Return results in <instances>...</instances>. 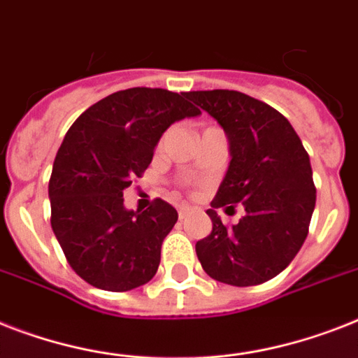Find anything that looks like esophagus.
Masks as SVG:
<instances>
[{
    "instance_id": "34e87169",
    "label": "esophagus",
    "mask_w": 358,
    "mask_h": 358,
    "mask_svg": "<svg viewBox=\"0 0 358 358\" xmlns=\"http://www.w3.org/2000/svg\"><path fill=\"white\" fill-rule=\"evenodd\" d=\"M189 211H191V208H189V206H180V208H178V217H180V219H185V217H187V215H189Z\"/></svg>"
}]
</instances>
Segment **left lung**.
<instances>
[{
  "mask_svg": "<svg viewBox=\"0 0 358 358\" xmlns=\"http://www.w3.org/2000/svg\"><path fill=\"white\" fill-rule=\"evenodd\" d=\"M185 97L215 117L229 139V159L206 213L213 222L196 243L206 274L220 283L252 287L283 272L300 252L316 202L309 154L285 115L235 90L189 92ZM241 201L245 217L226 227L217 207Z\"/></svg>",
  "mask_w": 358,
  "mask_h": 358,
  "instance_id": "1",
  "label": "left lung"
}]
</instances>
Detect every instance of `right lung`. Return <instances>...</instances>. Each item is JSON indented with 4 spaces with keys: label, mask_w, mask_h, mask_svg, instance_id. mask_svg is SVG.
Segmentation results:
<instances>
[{
    "label": "right lung",
    "mask_w": 358,
    "mask_h": 358,
    "mask_svg": "<svg viewBox=\"0 0 358 358\" xmlns=\"http://www.w3.org/2000/svg\"><path fill=\"white\" fill-rule=\"evenodd\" d=\"M199 113L184 94L129 88L92 104L69 127L49 178L51 228L86 283L124 292L154 278L178 213L162 199L129 211L123 191L143 176L162 134Z\"/></svg>",
    "instance_id": "1"
}]
</instances>
